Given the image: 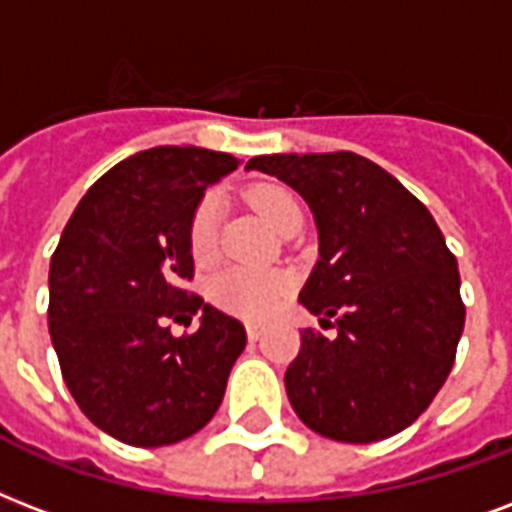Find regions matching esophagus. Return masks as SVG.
<instances>
[{"label": "esophagus", "mask_w": 512, "mask_h": 512, "mask_svg": "<svg viewBox=\"0 0 512 512\" xmlns=\"http://www.w3.org/2000/svg\"><path fill=\"white\" fill-rule=\"evenodd\" d=\"M247 335H249V341H260V335H263V327L247 325Z\"/></svg>", "instance_id": "34e87169"}]
</instances>
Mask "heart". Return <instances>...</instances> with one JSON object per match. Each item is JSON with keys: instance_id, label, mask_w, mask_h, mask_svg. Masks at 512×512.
Segmentation results:
<instances>
[{"instance_id": "1", "label": "heart", "mask_w": 512, "mask_h": 512, "mask_svg": "<svg viewBox=\"0 0 512 512\" xmlns=\"http://www.w3.org/2000/svg\"><path fill=\"white\" fill-rule=\"evenodd\" d=\"M249 204L276 233L303 222L298 198L282 185H257L249 190ZM217 222H220V195L206 193L187 228V247L195 263H212L217 255ZM292 292V279L284 271H255V268H228L209 282V298L217 308L233 317L263 322L282 306Z\"/></svg>"}]
</instances>
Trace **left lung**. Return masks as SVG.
Listing matches in <instances>:
<instances>
[{
    "instance_id": "1",
    "label": "left lung",
    "mask_w": 512,
    "mask_h": 512,
    "mask_svg": "<svg viewBox=\"0 0 512 512\" xmlns=\"http://www.w3.org/2000/svg\"><path fill=\"white\" fill-rule=\"evenodd\" d=\"M247 169L295 187L314 212L319 260L300 303L338 330L306 327L284 373L308 429L376 443L411 427L454 368L464 330L459 268L427 206L357 152L260 155Z\"/></svg>"
}]
</instances>
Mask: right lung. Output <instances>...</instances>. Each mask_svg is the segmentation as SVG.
<instances>
[{"label": "right lung", "instance_id": "right-lung-1", "mask_svg": "<svg viewBox=\"0 0 512 512\" xmlns=\"http://www.w3.org/2000/svg\"><path fill=\"white\" fill-rule=\"evenodd\" d=\"M228 152L152 147L96 179L50 257V341L74 403L120 443L171 446L206 427L247 346L239 319L193 295L187 228ZM202 314L182 339L170 322Z\"/></svg>", "mask_w": 512, "mask_h": 512}]
</instances>
